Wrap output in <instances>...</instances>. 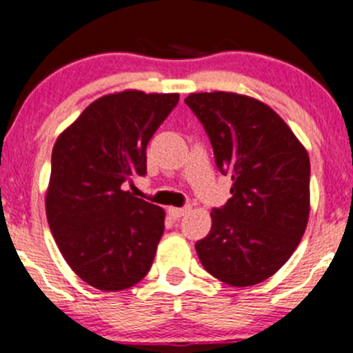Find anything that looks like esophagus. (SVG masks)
Here are the masks:
<instances>
[{
	"label": "esophagus",
	"instance_id": "1",
	"mask_svg": "<svg viewBox=\"0 0 353 353\" xmlns=\"http://www.w3.org/2000/svg\"><path fill=\"white\" fill-rule=\"evenodd\" d=\"M188 209H190V208H170L168 212L172 214V218L178 219V218H181V216H183L185 212L188 211Z\"/></svg>",
	"mask_w": 353,
	"mask_h": 353
}]
</instances>
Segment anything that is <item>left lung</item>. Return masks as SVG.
<instances>
[{
	"label": "left lung",
	"mask_w": 353,
	"mask_h": 353,
	"mask_svg": "<svg viewBox=\"0 0 353 353\" xmlns=\"http://www.w3.org/2000/svg\"><path fill=\"white\" fill-rule=\"evenodd\" d=\"M204 127L214 161L233 180L225 205L211 212L195 243L202 266L232 287L273 276L294 254L309 219L310 163L287 123L261 101L235 92L185 99Z\"/></svg>",
	"instance_id": "left-lung-1"
}]
</instances>
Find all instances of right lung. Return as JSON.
Here are the masks:
<instances>
[{
  "label": "right lung",
  "instance_id": "obj_1",
  "mask_svg": "<svg viewBox=\"0 0 353 353\" xmlns=\"http://www.w3.org/2000/svg\"><path fill=\"white\" fill-rule=\"evenodd\" d=\"M178 99L141 90L103 96L54 144L48 223L68 266L97 290L130 288L151 270L165 211L123 185L148 173L145 148Z\"/></svg>",
  "mask_w": 353,
  "mask_h": 353
}]
</instances>
